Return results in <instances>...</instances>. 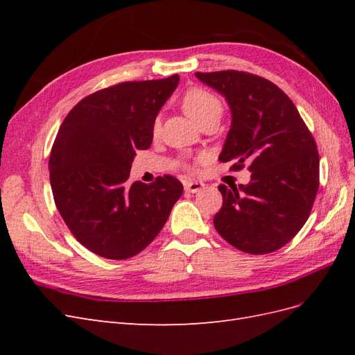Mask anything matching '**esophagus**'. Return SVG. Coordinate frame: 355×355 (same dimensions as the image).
Returning <instances> with one entry per match:
<instances>
[{
	"label": "esophagus",
	"instance_id": "obj_1",
	"mask_svg": "<svg viewBox=\"0 0 355 355\" xmlns=\"http://www.w3.org/2000/svg\"><path fill=\"white\" fill-rule=\"evenodd\" d=\"M202 188H204V184L200 180H191V182H187V184H185V191L192 192V194H196V192L201 191Z\"/></svg>",
	"mask_w": 355,
	"mask_h": 355
}]
</instances>
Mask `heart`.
I'll list each match as a JSON object with an SVG mask.
<instances>
[{
    "label": "heart",
    "instance_id": "1",
    "mask_svg": "<svg viewBox=\"0 0 355 355\" xmlns=\"http://www.w3.org/2000/svg\"><path fill=\"white\" fill-rule=\"evenodd\" d=\"M182 108H184L185 114L191 118L192 121L200 124L201 121L206 120L209 116H220L222 115V103L220 101L214 96L213 93L200 89V87H192L185 92L184 98H182ZM159 118L154 121L153 130L157 135L159 132Z\"/></svg>",
    "mask_w": 355,
    "mask_h": 355
}]
</instances>
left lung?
I'll return each instance as SVG.
<instances>
[{
    "label": "left lung",
    "instance_id": "8db88e82",
    "mask_svg": "<svg viewBox=\"0 0 355 355\" xmlns=\"http://www.w3.org/2000/svg\"><path fill=\"white\" fill-rule=\"evenodd\" d=\"M228 101L232 124L219 159L247 167L250 184L219 185L213 225L235 249L265 254L282 249L309 218L320 185L317 144L288 96L244 71L196 72Z\"/></svg>",
    "mask_w": 355,
    "mask_h": 355
}]
</instances>
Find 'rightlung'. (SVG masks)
Wrapping results in <instances>:
<instances>
[{"label": "right lung", "instance_id": "obj_1", "mask_svg": "<svg viewBox=\"0 0 355 355\" xmlns=\"http://www.w3.org/2000/svg\"><path fill=\"white\" fill-rule=\"evenodd\" d=\"M179 75L125 81L85 96L63 120L49 168L56 207L71 234L106 259L141 253L164 223L184 185L170 176L130 184L137 149L153 144L161 106Z\"/></svg>", "mask_w": 355, "mask_h": 355}]
</instances>
